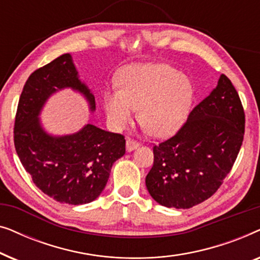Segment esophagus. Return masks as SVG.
Returning a JSON list of instances; mask_svg holds the SVG:
<instances>
[{"label": "esophagus", "instance_id": "1", "mask_svg": "<svg viewBox=\"0 0 260 260\" xmlns=\"http://www.w3.org/2000/svg\"><path fill=\"white\" fill-rule=\"evenodd\" d=\"M125 145H126V150L127 151H133V150H135V149H137L138 148V143L136 141H134V140H126V143H125Z\"/></svg>", "mask_w": 260, "mask_h": 260}]
</instances>
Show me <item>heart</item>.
Masks as SVG:
<instances>
[{
    "mask_svg": "<svg viewBox=\"0 0 260 260\" xmlns=\"http://www.w3.org/2000/svg\"><path fill=\"white\" fill-rule=\"evenodd\" d=\"M120 88L104 92V109L115 130L131 120L134 109L144 130L152 137L175 134L189 115L194 98L191 81L167 63L135 65L120 74Z\"/></svg>",
    "mask_w": 260,
    "mask_h": 260,
    "instance_id": "b5f03b06",
    "label": "heart"
}]
</instances>
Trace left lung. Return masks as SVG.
Instances as JSON below:
<instances>
[{
  "mask_svg": "<svg viewBox=\"0 0 260 260\" xmlns=\"http://www.w3.org/2000/svg\"><path fill=\"white\" fill-rule=\"evenodd\" d=\"M245 113L225 74L175 136L154 147L147 189L166 207L190 208L218 190L243 144Z\"/></svg>",
  "mask_w": 260,
  "mask_h": 260,
  "instance_id": "1",
  "label": "left lung"
}]
</instances>
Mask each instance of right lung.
Instances as JSON below:
<instances>
[{
    "mask_svg": "<svg viewBox=\"0 0 260 260\" xmlns=\"http://www.w3.org/2000/svg\"><path fill=\"white\" fill-rule=\"evenodd\" d=\"M63 88L80 93L94 111V95L80 80L72 55L66 53L27 79L17 105L14 144L39 189L61 204L84 205L95 200L105 188L112 165L125 154V140L92 124L71 135L48 134L40 113L48 98Z\"/></svg>",
    "mask_w": 260,
    "mask_h": 260,
    "instance_id": "obj_1",
    "label": "right lung"
}]
</instances>
